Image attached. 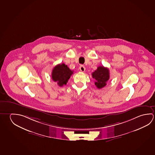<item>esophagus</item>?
Masks as SVG:
<instances>
[{"label":"esophagus","mask_w":155,"mask_h":155,"mask_svg":"<svg viewBox=\"0 0 155 155\" xmlns=\"http://www.w3.org/2000/svg\"><path fill=\"white\" fill-rule=\"evenodd\" d=\"M79 69H80V70L81 71V72H84L85 70V66L84 65H81L79 67Z\"/></svg>","instance_id":"1"}]
</instances>
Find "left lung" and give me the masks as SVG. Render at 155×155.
Instances as JSON below:
<instances>
[{
  "mask_svg": "<svg viewBox=\"0 0 155 155\" xmlns=\"http://www.w3.org/2000/svg\"><path fill=\"white\" fill-rule=\"evenodd\" d=\"M109 69L103 66H99L92 74V78L95 79V85L98 89H102L106 86L110 78Z\"/></svg>",
  "mask_w": 155,
  "mask_h": 155,
  "instance_id": "left-lung-1",
  "label": "left lung"
}]
</instances>
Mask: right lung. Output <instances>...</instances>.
<instances>
[{
  "label": "right lung",
  "mask_w": 155,
  "mask_h": 155,
  "mask_svg": "<svg viewBox=\"0 0 155 155\" xmlns=\"http://www.w3.org/2000/svg\"><path fill=\"white\" fill-rule=\"evenodd\" d=\"M74 71H71L65 64L57 65L52 72V79L57 83L58 86H63L66 85Z\"/></svg>",
  "instance_id": "add662e5"
}]
</instances>
